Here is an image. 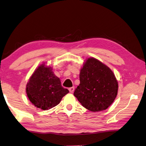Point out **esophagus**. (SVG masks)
<instances>
[{
	"mask_svg": "<svg viewBox=\"0 0 146 146\" xmlns=\"http://www.w3.org/2000/svg\"><path fill=\"white\" fill-rule=\"evenodd\" d=\"M68 90H69L70 92L71 93H73L74 92V87H71V88H69Z\"/></svg>",
	"mask_w": 146,
	"mask_h": 146,
	"instance_id": "1",
	"label": "esophagus"
}]
</instances>
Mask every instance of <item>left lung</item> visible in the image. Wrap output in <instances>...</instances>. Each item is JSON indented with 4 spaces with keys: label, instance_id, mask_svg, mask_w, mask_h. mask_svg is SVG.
I'll return each instance as SVG.
<instances>
[{
    "label": "left lung",
    "instance_id": "8db88e82",
    "mask_svg": "<svg viewBox=\"0 0 146 146\" xmlns=\"http://www.w3.org/2000/svg\"><path fill=\"white\" fill-rule=\"evenodd\" d=\"M80 80L73 94L87 110L92 112L106 110L116 99V78L109 67L95 58L86 59L80 70Z\"/></svg>",
    "mask_w": 146,
    "mask_h": 146
}]
</instances>
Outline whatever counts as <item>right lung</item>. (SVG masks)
I'll return each mask as SVG.
<instances>
[{"instance_id":"obj_1","label":"right lung","mask_w":146,"mask_h":146,"mask_svg":"<svg viewBox=\"0 0 146 146\" xmlns=\"http://www.w3.org/2000/svg\"><path fill=\"white\" fill-rule=\"evenodd\" d=\"M69 91L62 86L61 81L52 66L43 62L35 70L26 85L27 97L33 105L42 110H48L58 104Z\"/></svg>"}]
</instances>
